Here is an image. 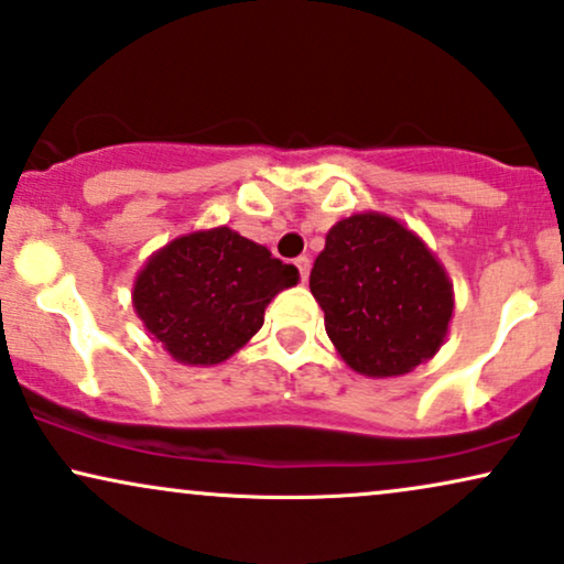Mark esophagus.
Returning <instances> with one entry per match:
<instances>
[{"mask_svg":"<svg viewBox=\"0 0 564 564\" xmlns=\"http://www.w3.org/2000/svg\"><path fill=\"white\" fill-rule=\"evenodd\" d=\"M295 267L301 271V282L308 280V271H311V259L308 256H301V259H295Z\"/></svg>","mask_w":564,"mask_h":564,"instance_id":"esophagus-1","label":"esophagus"}]
</instances>
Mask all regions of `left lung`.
<instances>
[{"instance_id":"obj_1","label":"left lung","mask_w":564,"mask_h":564,"mask_svg":"<svg viewBox=\"0 0 564 564\" xmlns=\"http://www.w3.org/2000/svg\"><path fill=\"white\" fill-rule=\"evenodd\" d=\"M326 335L366 377H400L440 350L452 284L431 250L384 214L337 221L311 269Z\"/></svg>"}]
</instances>
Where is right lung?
Wrapping results in <instances>:
<instances>
[{
  "instance_id": "obj_1",
  "label": "right lung",
  "mask_w": 564,
  "mask_h": 564,
  "mask_svg": "<svg viewBox=\"0 0 564 564\" xmlns=\"http://www.w3.org/2000/svg\"><path fill=\"white\" fill-rule=\"evenodd\" d=\"M297 269L227 227L172 240L145 263L133 303L172 358L221 364L263 324L271 297L293 288Z\"/></svg>"
}]
</instances>
